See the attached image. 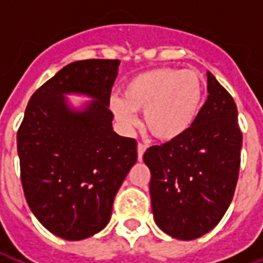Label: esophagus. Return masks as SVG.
Returning a JSON list of instances; mask_svg holds the SVG:
<instances>
[{"mask_svg":"<svg viewBox=\"0 0 263 263\" xmlns=\"http://www.w3.org/2000/svg\"><path fill=\"white\" fill-rule=\"evenodd\" d=\"M138 159L142 160V156L145 154V151H146V146L143 145V143H138Z\"/></svg>","mask_w":263,"mask_h":263,"instance_id":"obj_1","label":"esophagus"}]
</instances>
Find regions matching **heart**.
I'll use <instances>...</instances> for the list:
<instances>
[{"label":"heart","instance_id":"obj_1","mask_svg":"<svg viewBox=\"0 0 263 263\" xmlns=\"http://www.w3.org/2000/svg\"><path fill=\"white\" fill-rule=\"evenodd\" d=\"M203 98V83L193 70L154 69L126 81L122 98L111 100L115 120L125 131L138 124L137 111H143V125L160 141H173L190 129Z\"/></svg>","mask_w":263,"mask_h":263}]
</instances>
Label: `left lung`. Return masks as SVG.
Returning a JSON list of instances; mask_svg holds the SVG:
<instances>
[{"label": "left lung", "instance_id": "1", "mask_svg": "<svg viewBox=\"0 0 263 263\" xmlns=\"http://www.w3.org/2000/svg\"><path fill=\"white\" fill-rule=\"evenodd\" d=\"M207 100L184 135L145 152L156 226L183 241L214 228L230 207L241 163L237 105L207 71Z\"/></svg>", "mask_w": 263, "mask_h": 263}]
</instances>
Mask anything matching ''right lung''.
Instances as JSON below:
<instances>
[{"label": "right lung", "instance_id": "right-lung-1", "mask_svg": "<svg viewBox=\"0 0 263 263\" xmlns=\"http://www.w3.org/2000/svg\"><path fill=\"white\" fill-rule=\"evenodd\" d=\"M120 60L73 62L32 96L16 135L26 203L67 241L108 224L117 192L137 163V141L112 129L109 96ZM67 95L91 102L70 103Z\"/></svg>", "mask_w": 263, "mask_h": 263}]
</instances>
